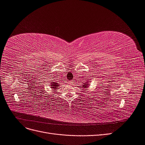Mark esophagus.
Here are the masks:
<instances>
[{
    "label": "esophagus",
    "mask_w": 145,
    "mask_h": 145,
    "mask_svg": "<svg viewBox=\"0 0 145 145\" xmlns=\"http://www.w3.org/2000/svg\"><path fill=\"white\" fill-rule=\"evenodd\" d=\"M72 82V81H70V82H69V83H70V84H71Z\"/></svg>",
    "instance_id": "obj_1"
}]
</instances>
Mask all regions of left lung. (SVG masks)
I'll list each match as a JSON object with an SVG mask.
<instances>
[{"label": "left lung", "instance_id": "8db88e82", "mask_svg": "<svg viewBox=\"0 0 145 145\" xmlns=\"http://www.w3.org/2000/svg\"><path fill=\"white\" fill-rule=\"evenodd\" d=\"M82 86H83V88H87V87L88 86V82H86L85 84V85H83Z\"/></svg>", "mask_w": 145, "mask_h": 145}]
</instances>
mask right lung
Returning <instances> with one entry per match:
<instances>
[{
    "label": "right lung",
    "instance_id": "1",
    "mask_svg": "<svg viewBox=\"0 0 145 145\" xmlns=\"http://www.w3.org/2000/svg\"><path fill=\"white\" fill-rule=\"evenodd\" d=\"M51 88H52V89H54V90H55L56 89H57V88H58V87H59V86L60 85H59V83L58 84L57 83H56V82H51Z\"/></svg>",
    "mask_w": 145,
    "mask_h": 145
}]
</instances>
